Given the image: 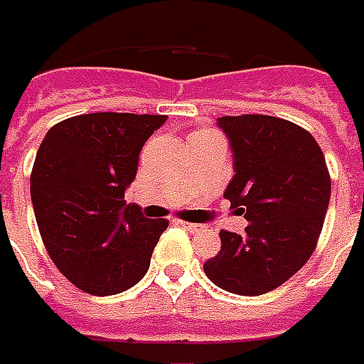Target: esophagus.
Segmentation results:
<instances>
[{
    "instance_id": "obj_1",
    "label": "esophagus",
    "mask_w": 364,
    "mask_h": 364,
    "mask_svg": "<svg viewBox=\"0 0 364 364\" xmlns=\"http://www.w3.org/2000/svg\"><path fill=\"white\" fill-rule=\"evenodd\" d=\"M177 223L185 227L187 231H191V233H197V231H205V227L203 225H197V223H189V221H177Z\"/></svg>"
}]
</instances>
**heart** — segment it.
<instances>
[{"label": "heart", "instance_id": "obj_1", "mask_svg": "<svg viewBox=\"0 0 364 364\" xmlns=\"http://www.w3.org/2000/svg\"><path fill=\"white\" fill-rule=\"evenodd\" d=\"M205 135H215L213 131H209V129H201V131H197L193 137H205Z\"/></svg>", "mask_w": 364, "mask_h": 364}]
</instances>
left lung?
<instances>
[{"instance_id":"obj_1","label":"left lung","mask_w":364,"mask_h":364,"mask_svg":"<svg viewBox=\"0 0 364 364\" xmlns=\"http://www.w3.org/2000/svg\"><path fill=\"white\" fill-rule=\"evenodd\" d=\"M235 175L225 189L241 235L221 231V251L203 271L235 295H263L295 275L317 247L331 199V175L315 137L271 115H225Z\"/></svg>"}]
</instances>
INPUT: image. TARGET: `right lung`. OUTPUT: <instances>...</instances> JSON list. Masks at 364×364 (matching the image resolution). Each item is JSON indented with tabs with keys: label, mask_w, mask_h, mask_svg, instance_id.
I'll return each mask as SVG.
<instances>
[{
	"label": "right lung",
	"mask_w": 364,
	"mask_h": 364,
	"mask_svg": "<svg viewBox=\"0 0 364 364\" xmlns=\"http://www.w3.org/2000/svg\"><path fill=\"white\" fill-rule=\"evenodd\" d=\"M167 115L85 113L47 131L31 169V203L47 253L89 295L139 283L167 219L125 203L145 141Z\"/></svg>",
	"instance_id": "add662e5"
}]
</instances>
